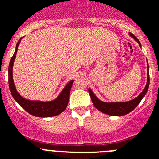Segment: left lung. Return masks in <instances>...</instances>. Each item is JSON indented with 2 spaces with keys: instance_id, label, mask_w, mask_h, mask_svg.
I'll return each instance as SVG.
<instances>
[{
  "instance_id": "left-lung-1",
  "label": "left lung",
  "mask_w": 159,
  "mask_h": 159,
  "mask_svg": "<svg viewBox=\"0 0 159 159\" xmlns=\"http://www.w3.org/2000/svg\"><path fill=\"white\" fill-rule=\"evenodd\" d=\"M129 35L131 36L132 38H134V40L137 41L141 47V43H140L139 40H138L137 38L131 34L130 32H129ZM149 84H150V76H149V65L147 63V84H146L145 88L143 89V92L136 97L135 99H132V100L127 101V102H106L103 101H101L95 96V94L92 92L91 88H88V92L91 96L92 102H93L94 106L99 111L105 113L107 115L112 116H125L127 114L130 113V111L134 110V108L139 105L143 98L147 94V90L149 88Z\"/></svg>"
}]
</instances>
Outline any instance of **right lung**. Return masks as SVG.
I'll return each mask as SVG.
<instances>
[{
    "mask_svg": "<svg viewBox=\"0 0 159 159\" xmlns=\"http://www.w3.org/2000/svg\"><path fill=\"white\" fill-rule=\"evenodd\" d=\"M20 41H21V38L16 43L15 52L11 58L9 66H8V85H9V89H10L12 97L26 111L29 112L32 116H36V117H52V116H56L59 114L62 113L66 109L68 103L70 91H71L74 80H71L64 87L63 91L60 92L57 99L52 101H48V102L28 100L23 98L16 91L14 85L13 79H12V67H13L14 60L17 52L18 46Z\"/></svg>",
    "mask_w": 159,
    "mask_h": 159,
    "instance_id": "add662e5",
    "label": "right lung"
}]
</instances>
